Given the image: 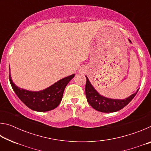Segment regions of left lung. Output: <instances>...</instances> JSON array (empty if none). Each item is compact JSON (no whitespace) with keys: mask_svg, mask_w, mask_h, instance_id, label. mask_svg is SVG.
Wrapping results in <instances>:
<instances>
[{"mask_svg":"<svg viewBox=\"0 0 151 151\" xmlns=\"http://www.w3.org/2000/svg\"><path fill=\"white\" fill-rule=\"evenodd\" d=\"M129 41L131 42V40ZM86 78L85 94L88 103L93 109L100 112H113L123 109L132 100L139 91L124 100L107 99L97 93L88 81L87 76H86Z\"/></svg>","mask_w":151,"mask_h":151,"instance_id":"obj_1","label":"left lung"}]
</instances>
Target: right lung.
I'll return each mask as SVG.
<instances>
[{
  "label": "right lung",
  "mask_w": 151,
  "mask_h": 151,
  "mask_svg": "<svg viewBox=\"0 0 151 151\" xmlns=\"http://www.w3.org/2000/svg\"><path fill=\"white\" fill-rule=\"evenodd\" d=\"M75 75H72L58 81L54 85L39 92L24 90L12 83L9 74V81L12 89L25 105L33 111L45 112L51 111L58 106L62 100L65 88Z\"/></svg>",
  "instance_id": "obj_1"
}]
</instances>
